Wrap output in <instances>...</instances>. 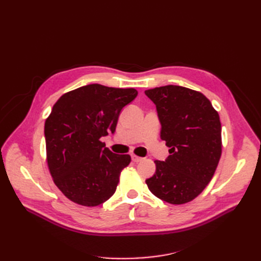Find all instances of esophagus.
Segmentation results:
<instances>
[{
    "instance_id": "esophagus-1",
    "label": "esophagus",
    "mask_w": 261,
    "mask_h": 261,
    "mask_svg": "<svg viewBox=\"0 0 261 261\" xmlns=\"http://www.w3.org/2000/svg\"><path fill=\"white\" fill-rule=\"evenodd\" d=\"M132 160H133L134 162H136V163H138V162H140L141 160H143V158H140V156H138V155H135V154H133V155H132Z\"/></svg>"
}]
</instances>
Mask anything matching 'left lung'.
Instances as JSON below:
<instances>
[{"mask_svg": "<svg viewBox=\"0 0 261 261\" xmlns=\"http://www.w3.org/2000/svg\"><path fill=\"white\" fill-rule=\"evenodd\" d=\"M155 105L160 137L170 155L155 160V173L146 179L154 196L172 204L192 201L211 180L221 156L218 112L201 92L168 85L145 91Z\"/></svg>", "mask_w": 261, "mask_h": 261, "instance_id": "8db88e82", "label": "left lung"}]
</instances>
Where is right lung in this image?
Masks as SVG:
<instances>
[{
  "instance_id": "right-lung-1",
  "label": "right lung",
  "mask_w": 261,
  "mask_h": 261,
  "mask_svg": "<svg viewBox=\"0 0 261 261\" xmlns=\"http://www.w3.org/2000/svg\"><path fill=\"white\" fill-rule=\"evenodd\" d=\"M137 94L134 88L91 84L63 94L53 106L44 124L46 160L69 200L94 207L115 193L130 155L113 153L100 138L115 132L122 109Z\"/></svg>"
}]
</instances>
